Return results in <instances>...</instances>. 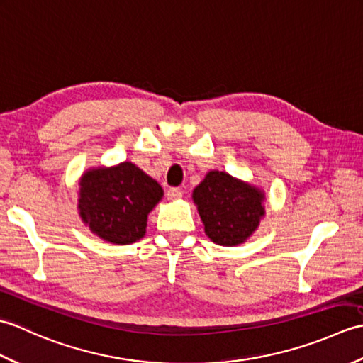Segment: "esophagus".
<instances>
[{
	"label": "esophagus",
	"mask_w": 363,
	"mask_h": 363,
	"mask_svg": "<svg viewBox=\"0 0 363 363\" xmlns=\"http://www.w3.org/2000/svg\"><path fill=\"white\" fill-rule=\"evenodd\" d=\"M182 196V190L177 189V187H172L167 191V198L169 201H174V199H179Z\"/></svg>",
	"instance_id": "obj_1"
}]
</instances>
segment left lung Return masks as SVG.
I'll list each match as a JSON object with an SVG mask.
<instances>
[{"label": "left lung", "instance_id": "left-lung-1", "mask_svg": "<svg viewBox=\"0 0 363 363\" xmlns=\"http://www.w3.org/2000/svg\"><path fill=\"white\" fill-rule=\"evenodd\" d=\"M191 198L206 235L221 246L245 243L265 217L264 190L218 169L206 174Z\"/></svg>", "mask_w": 363, "mask_h": 363}]
</instances>
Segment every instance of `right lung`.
<instances>
[{"label":"right lung","mask_w":363,"mask_h":363,"mask_svg":"<svg viewBox=\"0 0 363 363\" xmlns=\"http://www.w3.org/2000/svg\"><path fill=\"white\" fill-rule=\"evenodd\" d=\"M164 196L160 184L133 162L89 168L79 177L78 211L91 234L113 245L145 237L148 213Z\"/></svg>","instance_id":"add662e5"}]
</instances>
